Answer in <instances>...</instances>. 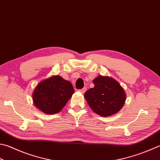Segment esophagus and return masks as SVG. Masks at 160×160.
<instances>
[{"mask_svg":"<svg viewBox=\"0 0 160 160\" xmlns=\"http://www.w3.org/2000/svg\"><path fill=\"white\" fill-rule=\"evenodd\" d=\"M86 90H87L86 88H82V89L79 90V91L81 92V93H84V92H85L86 91Z\"/></svg>","mask_w":160,"mask_h":160,"instance_id":"esophagus-1","label":"esophagus"}]
</instances>
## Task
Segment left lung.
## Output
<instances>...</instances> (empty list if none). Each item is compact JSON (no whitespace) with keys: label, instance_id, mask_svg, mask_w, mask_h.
Instances as JSON below:
<instances>
[{"label":"left lung","instance_id":"1","mask_svg":"<svg viewBox=\"0 0 160 160\" xmlns=\"http://www.w3.org/2000/svg\"><path fill=\"white\" fill-rule=\"evenodd\" d=\"M94 88L84 94L86 102L91 109L102 117L117 113L124 106L126 94L124 89L113 78L99 76L92 81Z\"/></svg>","mask_w":160,"mask_h":160}]
</instances>
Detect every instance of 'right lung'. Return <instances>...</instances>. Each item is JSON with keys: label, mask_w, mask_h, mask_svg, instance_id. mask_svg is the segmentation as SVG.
<instances>
[{"label": "right lung", "mask_w": 160, "mask_h": 160, "mask_svg": "<svg viewBox=\"0 0 160 160\" xmlns=\"http://www.w3.org/2000/svg\"><path fill=\"white\" fill-rule=\"evenodd\" d=\"M74 90L69 81L58 75L41 81L32 93L33 104L43 113L56 114L60 112L70 100Z\"/></svg>", "instance_id": "1"}]
</instances>
